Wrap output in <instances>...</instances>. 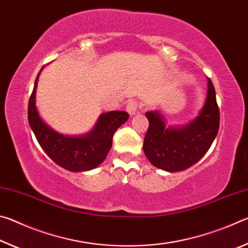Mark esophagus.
I'll return each instance as SVG.
<instances>
[{"mask_svg": "<svg viewBox=\"0 0 248 248\" xmlns=\"http://www.w3.org/2000/svg\"><path fill=\"white\" fill-rule=\"evenodd\" d=\"M138 108H139V104H138L137 102H134V100H130V102L127 104L125 110H127L128 114L132 117L133 115L137 114Z\"/></svg>", "mask_w": 248, "mask_h": 248, "instance_id": "34e87169", "label": "esophagus"}]
</instances>
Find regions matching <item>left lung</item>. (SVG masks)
Returning <instances> with one entry per match:
<instances>
[{
	"label": "left lung",
	"mask_w": 248,
	"mask_h": 248,
	"mask_svg": "<svg viewBox=\"0 0 248 248\" xmlns=\"http://www.w3.org/2000/svg\"><path fill=\"white\" fill-rule=\"evenodd\" d=\"M145 116L150 125L143 142L144 153L153 166L170 173L196 164L207 153L219 131L220 112L210 78L203 106L187 124L167 125L164 115L158 110L146 111Z\"/></svg>",
	"instance_id": "8db88e82"
}]
</instances>
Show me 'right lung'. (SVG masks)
I'll use <instances>...</instances> for the list:
<instances>
[{"instance_id": "1", "label": "right lung", "mask_w": 248, "mask_h": 248, "mask_svg": "<svg viewBox=\"0 0 248 248\" xmlns=\"http://www.w3.org/2000/svg\"><path fill=\"white\" fill-rule=\"evenodd\" d=\"M44 69V68H43ZM38 73L28 104V123L41 148L48 156L63 169L74 173L89 171L105 161L112 145V137L128 120L125 111L103 112L89 132L70 136L57 131L41 118L36 106Z\"/></svg>"}]
</instances>
